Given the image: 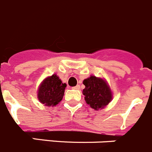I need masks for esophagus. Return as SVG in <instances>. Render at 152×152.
<instances>
[{
  "label": "esophagus",
  "instance_id": "1",
  "mask_svg": "<svg viewBox=\"0 0 152 152\" xmlns=\"http://www.w3.org/2000/svg\"><path fill=\"white\" fill-rule=\"evenodd\" d=\"M73 89H76V90H79V88H80V86H79V85H77V86H74V87H73Z\"/></svg>",
  "mask_w": 152,
  "mask_h": 152
}]
</instances>
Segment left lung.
Returning a JSON list of instances; mask_svg holds the SVG:
<instances>
[{
	"label": "left lung",
	"mask_w": 152,
	"mask_h": 152,
	"mask_svg": "<svg viewBox=\"0 0 152 152\" xmlns=\"http://www.w3.org/2000/svg\"><path fill=\"white\" fill-rule=\"evenodd\" d=\"M86 88L83 93L86 103L95 110L104 108L112 99L110 88L103 79L91 76L83 81Z\"/></svg>",
	"instance_id": "left-lung-1"
}]
</instances>
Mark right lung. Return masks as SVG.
<instances>
[{"mask_svg":"<svg viewBox=\"0 0 152 152\" xmlns=\"http://www.w3.org/2000/svg\"><path fill=\"white\" fill-rule=\"evenodd\" d=\"M66 83H63L57 75L46 78L41 84L38 98L46 106H55L62 100Z\"/></svg>","mask_w":152,"mask_h":152,"instance_id":"add662e5","label":"right lung"}]
</instances>
